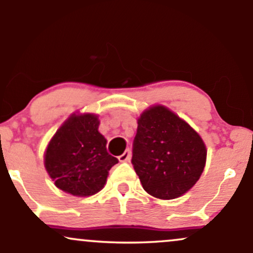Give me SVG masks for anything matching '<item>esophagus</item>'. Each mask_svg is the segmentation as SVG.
Instances as JSON below:
<instances>
[{
    "mask_svg": "<svg viewBox=\"0 0 253 253\" xmlns=\"http://www.w3.org/2000/svg\"><path fill=\"white\" fill-rule=\"evenodd\" d=\"M130 159V150H126L121 156H119L120 162H128Z\"/></svg>",
    "mask_w": 253,
    "mask_h": 253,
    "instance_id": "esophagus-1",
    "label": "esophagus"
}]
</instances>
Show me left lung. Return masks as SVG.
Returning <instances> with one entry per match:
<instances>
[{
	"mask_svg": "<svg viewBox=\"0 0 253 253\" xmlns=\"http://www.w3.org/2000/svg\"><path fill=\"white\" fill-rule=\"evenodd\" d=\"M132 164L145 191L162 200L187 193L199 181L207 150L197 133L164 106L138 119Z\"/></svg>",
	"mask_w": 253,
	"mask_h": 253,
	"instance_id": "8db88e82",
	"label": "left lung"
}]
</instances>
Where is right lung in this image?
Here are the masks:
<instances>
[{
	"label": "right lung",
	"mask_w": 253,
	"mask_h": 253,
	"mask_svg": "<svg viewBox=\"0 0 253 253\" xmlns=\"http://www.w3.org/2000/svg\"><path fill=\"white\" fill-rule=\"evenodd\" d=\"M97 115L72 114L51 139L45 168L57 188L74 196L94 195L104 187L118 158L107 152Z\"/></svg>",
	"instance_id": "right-lung-1"
}]
</instances>
